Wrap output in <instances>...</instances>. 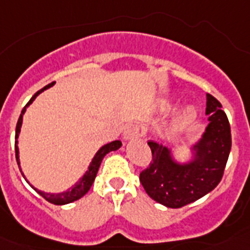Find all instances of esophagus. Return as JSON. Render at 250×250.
I'll return each mask as SVG.
<instances>
[{
	"instance_id": "obj_1",
	"label": "esophagus",
	"mask_w": 250,
	"mask_h": 250,
	"mask_svg": "<svg viewBox=\"0 0 250 250\" xmlns=\"http://www.w3.org/2000/svg\"><path fill=\"white\" fill-rule=\"evenodd\" d=\"M143 135V131H141L140 126L136 125V124H129L125 130H124V139L125 140H129V139H135L139 136Z\"/></svg>"
}]
</instances>
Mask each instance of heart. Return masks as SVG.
Returning <instances> with one entry per match:
<instances>
[{
  "label": "heart",
  "mask_w": 250,
  "mask_h": 250,
  "mask_svg": "<svg viewBox=\"0 0 250 250\" xmlns=\"http://www.w3.org/2000/svg\"><path fill=\"white\" fill-rule=\"evenodd\" d=\"M194 115H195V109H194L193 106H185L184 109L179 112V115L176 116V121L178 123H184V121L190 120L191 118H194Z\"/></svg>",
  "instance_id": "obj_1"
}]
</instances>
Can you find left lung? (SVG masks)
<instances>
[{
  "label": "left lung",
  "instance_id": "8db88e82",
  "mask_svg": "<svg viewBox=\"0 0 250 250\" xmlns=\"http://www.w3.org/2000/svg\"><path fill=\"white\" fill-rule=\"evenodd\" d=\"M209 125L199 144L196 159L187 165L174 163L170 151L150 140L151 161L140 173V183L147 195L167 208H182L211 191L219 184L231 147L230 125L222 104L207 95Z\"/></svg>",
  "mask_w": 250,
  "mask_h": 250
}]
</instances>
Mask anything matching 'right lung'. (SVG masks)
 I'll use <instances>...</instances> for the list:
<instances>
[{"label":"right lung","instance_id":"right-lung-1","mask_svg":"<svg viewBox=\"0 0 250 250\" xmlns=\"http://www.w3.org/2000/svg\"><path fill=\"white\" fill-rule=\"evenodd\" d=\"M55 83H48V85H46L43 89L39 90V91L36 92V94L31 98V100L28 101L27 104H26V106L22 109L21 111V115H20L19 118V121H17V125H16V136H15V139H16V141H15V152H16V160H17V164L20 165V161H19V147H17V138H19V134H20V130H21V125H22V116H23V114H25L26 111V107H27L30 104H32V101L36 99L37 95L40 94V92H42L43 90L48 89V87H51V86L54 85ZM121 146V141L120 140H115L112 141V143H110V144H106L104 145L103 147H101L100 150H99L98 152H96V155H95V158L92 159L91 164H90L89 167V171L83 175V178L81 179L80 182H79V184L75 185L74 188H72L71 190L68 191H65V193H60V194H47V193H43V191H40L37 190V189H35V190L37 191V193L40 194L41 196H43L47 202L52 203V204L55 205H63V204H68V203H72L75 202V200L80 199V198H83V195H85L87 191L90 190V188H91L92 183H94L95 178H96V174H98L99 171V167H100V164L101 161H103L104 156L107 154V152L110 151H115V150H118L119 147ZM20 171H21V167H20ZM22 176H23V174H22ZM25 178V176H23Z\"/></svg>","mask_w":250,"mask_h":250}]
</instances>
